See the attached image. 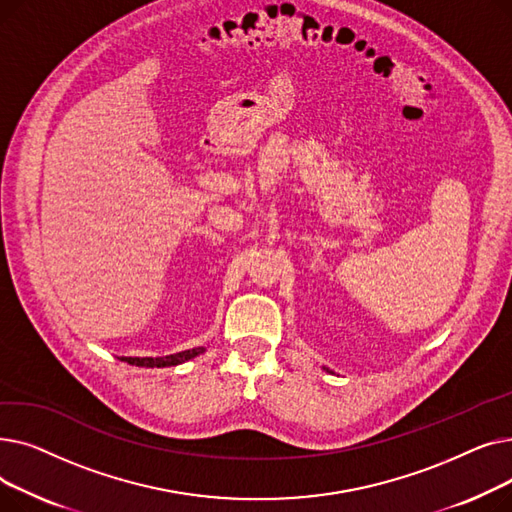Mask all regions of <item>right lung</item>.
<instances>
[{
  "label": "right lung",
  "mask_w": 512,
  "mask_h": 512,
  "mask_svg": "<svg viewBox=\"0 0 512 512\" xmlns=\"http://www.w3.org/2000/svg\"><path fill=\"white\" fill-rule=\"evenodd\" d=\"M201 353H205L203 346L191 348V351H182L176 355H166V357H120V361H126L128 365H137V367H172L188 359H195Z\"/></svg>",
  "instance_id": "add662e5"
}]
</instances>
